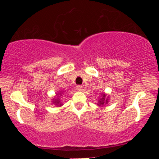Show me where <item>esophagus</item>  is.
Instances as JSON below:
<instances>
[{"label":"esophagus","instance_id":"esophagus-1","mask_svg":"<svg viewBox=\"0 0 159 159\" xmlns=\"http://www.w3.org/2000/svg\"><path fill=\"white\" fill-rule=\"evenodd\" d=\"M76 89H77V90L78 91H81L83 90V87H82L81 85H78L77 87H76Z\"/></svg>","mask_w":159,"mask_h":159}]
</instances>
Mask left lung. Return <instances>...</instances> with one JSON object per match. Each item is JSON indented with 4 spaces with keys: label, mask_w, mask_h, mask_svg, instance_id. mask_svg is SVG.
<instances>
[{
    "label": "left lung",
    "mask_w": 159,
    "mask_h": 159,
    "mask_svg": "<svg viewBox=\"0 0 159 159\" xmlns=\"http://www.w3.org/2000/svg\"><path fill=\"white\" fill-rule=\"evenodd\" d=\"M102 96L101 98H99L98 99V105H99V106H102V105H105V104H107V101H108V98H106V95L105 93H102Z\"/></svg>",
    "instance_id": "8db88e82"
}]
</instances>
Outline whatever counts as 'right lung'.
Instances as JSON below:
<instances>
[{
  "instance_id": "right-lung-1",
  "label": "right lung",
  "mask_w": 159,
  "mask_h": 159,
  "mask_svg": "<svg viewBox=\"0 0 159 159\" xmlns=\"http://www.w3.org/2000/svg\"><path fill=\"white\" fill-rule=\"evenodd\" d=\"M62 93H63L61 92V93H59V95H61ZM57 95H58V94H57ZM53 102H54V104H55V105H57V106H61V105H62L61 102H60L59 98H56V99H54Z\"/></svg>"
}]
</instances>
